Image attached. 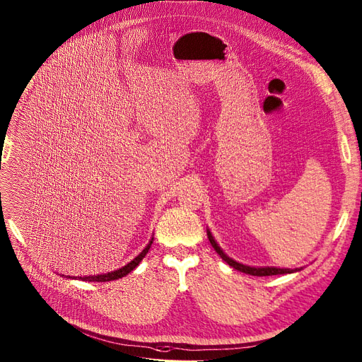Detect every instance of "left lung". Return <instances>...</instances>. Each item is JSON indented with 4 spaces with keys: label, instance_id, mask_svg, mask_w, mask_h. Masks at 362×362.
Here are the masks:
<instances>
[{
    "label": "left lung",
    "instance_id": "obj_1",
    "mask_svg": "<svg viewBox=\"0 0 362 362\" xmlns=\"http://www.w3.org/2000/svg\"><path fill=\"white\" fill-rule=\"evenodd\" d=\"M207 238L211 244V247L215 248V251L219 254V256L222 257V260H225L230 267L237 269L243 273H247V274H251V276H273V274H286V273H293V272H298L300 269H281V267H251V266H245L243 263H238L235 260H232L230 257H228L226 254L222 251V248L218 245V243L215 241V238L211 237L210 230H207Z\"/></svg>",
    "mask_w": 362,
    "mask_h": 362
}]
</instances>
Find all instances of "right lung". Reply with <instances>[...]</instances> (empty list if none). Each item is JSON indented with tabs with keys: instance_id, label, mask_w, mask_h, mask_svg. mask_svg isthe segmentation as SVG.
Here are the masks:
<instances>
[{
	"instance_id": "add662e5",
	"label": "right lung",
	"mask_w": 362,
	"mask_h": 362,
	"mask_svg": "<svg viewBox=\"0 0 362 362\" xmlns=\"http://www.w3.org/2000/svg\"><path fill=\"white\" fill-rule=\"evenodd\" d=\"M152 243H153V238H152L151 241H148V244L144 247V250L139 254V256H137L136 259H133L129 264H125L124 267H121V269H118V270L108 272V273H103V274H96V276H84V278H81V276H80V278H77V279L86 281V282H110V281H115V279L124 278L125 274H129L133 269H136V267L140 264V262L143 260V257L148 252V248H151ZM67 278H70V276H67ZM71 279H73V278H71ZM74 279H76V276H74Z\"/></svg>"
}]
</instances>
